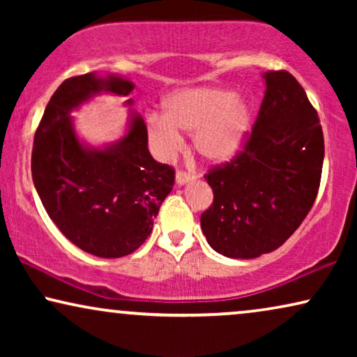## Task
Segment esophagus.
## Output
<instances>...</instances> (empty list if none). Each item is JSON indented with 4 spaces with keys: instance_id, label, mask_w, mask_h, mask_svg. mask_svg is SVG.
Returning <instances> with one entry per match:
<instances>
[{
    "instance_id": "obj_1",
    "label": "esophagus",
    "mask_w": 357,
    "mask_h": 357,
    "mask_svg": "<svg viewBox=\"0 0 357 357\" xmlns=\"http://www.w3.org/2000/svg\"><path fill=\"white\" fill-rule=\"evenodd\" d=\"M197 178L193 174H187V172H177L175 174V183L177 185H185L188 182H193Z\"/></svg>"
}]
</instances>
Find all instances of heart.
I'll list each match as a JSON object with an SVG mask.
<instances>
[{
	"label": "heart",
	"mask_w": 357,
	"mask_h": 357,
	"mask_svg": "<svg viewBox=\"0 0 357 357\" xmlns=\"http://www.w3.org/2000/svg\"><path fill=\"white\" fill-rule=\"evenodd\" d=\"M253 126V107L247 97L224 87H190L162 100V115L148 116L151 144L160 158L182 146V135H193L195 151L213 164L227 162L245 146Z\"/></svg>",
	"instance_id": "heart-1"
}]
</instances>
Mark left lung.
Returning a JSON list of instances; mask_svg holds the SVG:
<instances>
[{
  "label": "left lung",
  "instance_id": "1",
  "mask_svg": "<svg viewBox=\"0 0 357 357\" xmlns=\"http://www.w3.org/2000/svg\"><path fill=\"white\" fill-rule=\"evenodd\" d=\"M265 97L245 148L206 177L214 202L202 214L213 250L247 260L289 238L317 198L324 167L319 115L296 77L266 71Z\"/></svg>",
  "mask_w": 357,
  "mask_h": 357
}]
</instances>
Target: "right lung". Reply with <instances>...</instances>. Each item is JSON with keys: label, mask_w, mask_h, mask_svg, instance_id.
Here are the masks:
<instances>
[{"label": "right lung", "mask_w": 357, "mask_h": 357, "mask_svg": "<svg viewBox=\"0 0 357 357\" xmlns=\"http://www.w3.org/2000/svg\"><path fill=\"white\" fill-rule=\"evenodd\" d=\"M133 89V81L114 73L70 77L52 96L33 138L32 180L43 208L68 241L100 258L133 253L174 188V169L153 159L131 99L121 138L94 146L77 135L73 112L100 94L126 97Z\"/></svg>", "instance_id": "obj_1"}]
</instances>
